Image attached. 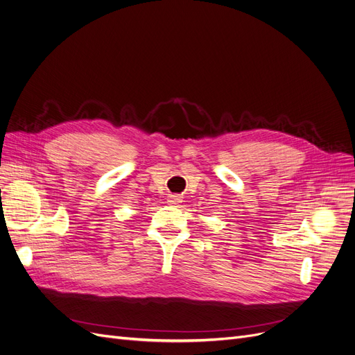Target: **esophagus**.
<instances>
[{
	"instance_id": "obj_1",
	"label": "esophagus",
	"mask_w": 355,
	"mask_h": 355,
	"mask_svg": "<svg viewBox=\"0 0 355 355\" xmlns=\"http://www.w3.org/2000/svg\"><path fill=\"white\" fill-rule=\"evenodd\" d=\"M168 202H170V204H178V202H181V197L175 196V194L168 196Z\"/></svg>"
}]
</instances>
